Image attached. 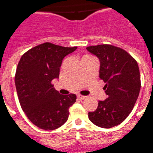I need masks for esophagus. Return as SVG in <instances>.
<instances>
[{
    "label": "esophagus",
    "mask_w": 153,
    "mask_h": 153,
    "mask_svg": "<svg viewBox=\"0 0 153 153\" xmlns=\"http://www.w3.org/2000/svg\"><path fill=\"white\" fill-rule=\"evenodd\" d=\"M77 97H78L79 100H85V99L86 98V96H82V95H78V96H77Z\"/></svg>",
    "instance_id": "1"
}]
</instances>
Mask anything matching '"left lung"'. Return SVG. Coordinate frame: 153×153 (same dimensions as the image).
<instances>
[{
	"mask_svg": "<svg viewBox=\"0 0 153 153\" xmlns=\"http://www.w3.org/2000/svg\"><path fill=\"white\" fill-rule=\"evenodd\" d=\"M100 63V78L106 85L105 100L99 101L88 118L95 125L110 128L122 123L131 112L141 88L137 61L128 52L112 45L102 44L86 47Z\"/></svg>",
	"mask_w": 153,
	"mask_h": 153,
	"instance_id": "obj_1",
	"label": "left lung"
}]
</instances>
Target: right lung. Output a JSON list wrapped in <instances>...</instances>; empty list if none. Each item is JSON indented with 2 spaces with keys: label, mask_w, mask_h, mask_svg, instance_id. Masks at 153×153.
I'll return each mask as SVG.
<instances>
[{
  "label": "right lung",
  "mask_w": 153,
  "mask_h": 153,
  "mask_svg": "<svg viewBox=\"0 0 153 153\" xmlns=\"http://www.w3.org/2000/svg\"><path fill=\"white\" fill-rule=\"evenodd\" d=\"M76 49L44 43L19 61L15 77L19 102L29 120L41 129L54 130L68 120L76 96L60 94L52 81L59 78L63 59Z\"/></svg>",
  "instance_id": "add662e5"
}]
</instances>
